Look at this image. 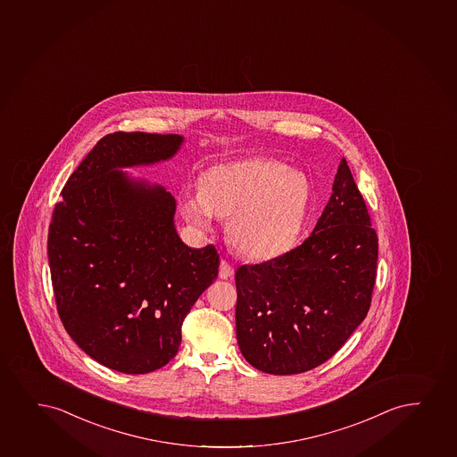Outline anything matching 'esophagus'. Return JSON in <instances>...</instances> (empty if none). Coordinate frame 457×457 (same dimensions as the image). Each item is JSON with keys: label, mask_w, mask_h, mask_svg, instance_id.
<instances>
[{"label": "esophagus", "mask_w": 457, "mask_h": 457, "mask_svg": "<svg viewBox=\"0 0 457 457\" xmlns=\"http://www.w3.org/2000/svg\"><path fill=\"white\" fill-rule=\"evenodd\" d=\"M235 275V269L231 266L230 262H227V261H220V279H228V278L233 277Z\"/></svg>", "instance_id": "34e87169"}]
</instances>
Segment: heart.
Instances as JSON below:
<instances>
[{
  "label": "heart",
  "instance_id": "heart-1",
  "mask_svg": "<svg viewBox=\"0 0 457 457\" xmlns=\"http://www.w3.org/2000/svg\"><path fill=\"white\" fill-rule=\"evenodd\" d=\"M309 203L306 178L270 159H247L210 168L197 193L185 191V220L208 228L213 216H230L227 235L239 253L253 261L287 253L300 237Z\"/></svg>",
  "mask_w": 457,
  "mask_h": 457
}]
</instances>
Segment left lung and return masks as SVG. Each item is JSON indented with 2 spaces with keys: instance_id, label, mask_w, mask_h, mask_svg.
<instances>
[{
  "instance_id": "1",
  "label": "left lung",
  "mask_w": 457,
  "mask_h": 457,
  "mask_svg": "<svg viewBox=\"0 0 457 457\" xmlns=\"http://www.w3.org/2000/svg\"><path fill=\"white\" fill-rule=\"evenodd\" d=\"M378 237L343 159L329 203L296 249L237 270V338L256 370L290 376L334 355L363 321Z\"/></svg>"
}]
</instances>
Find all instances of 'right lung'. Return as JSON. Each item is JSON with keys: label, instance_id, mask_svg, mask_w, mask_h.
<instances>
[{"label": "right lung", "instance_id": "obj_1", "mask_svg": "<svg viewBox=\"0 0 457 457\" xmlns=\"http://www.w3.org/2000/svg\"><path fill=\"white\" fill-rule=\"evenodd\" d=\"M182 140L104 136L54 208L47 258L60 320L81 351L123 374H148L173 359L187 313L218 278L214 245L191 249L176 233L174 197L119 170L167 161Z\"/></svg>", "mask_w": 457, "mask_h": 457}]
</instances>
